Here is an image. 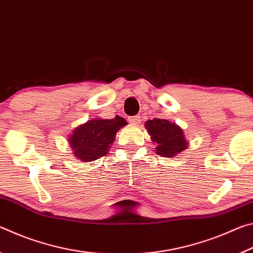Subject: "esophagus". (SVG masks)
Masks as SVG:
<instances>
[{
	"label": "esophagus",
	"mask_w": 253,
	"mask_h": 253,
	"mask_svg": "<svg viewBox=\"0 0 253 253\" xmlns=\"http://www.w3.org/2000/svg\"><path fill=\"white\" fill-rule=\"evenodd\" d=\"M128 122L132 124V125H138V124H140V117L139 116H131L128 118Z\"/></svg>",
	"instance_id": "1"
}]
</instances>
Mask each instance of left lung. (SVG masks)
Instances as JSON below:
<instances>
[{"mask_svg":"<svg viewBox=\"0 0 253 253\" xmlns=\"http://www.w3.org/2000/svg\"><path fill=\"white\" fill-rule=\"evenodd\" d=\"M145 126L152 140L157 145L155 149L158 155L173 157L186 149L187 143L184 132L174 123L168 119L154 118L145 123Z\"/></svg>","mask_w":253,"mask_h":253,"instance_id":"obj_1","label":"left lung"}]
</instances>
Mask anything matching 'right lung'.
<instances>
[{"instance_id": "add662e5", "label": "right lung", "mask_w": 253, "mask_h": 253, "mask_svg": "<svg viewBox=\"0 0 253 253\" xmlns=\"http://www.w3.org/2000/svg\"><path fill=\"white\" fill-rule=\"evenodd\" d=\"M125 125V119L116 116L113 119L96 118L77 127L69 137L76 157L84 162H91L105 156L116 132Z\"/></svg>"}]
</instances>
